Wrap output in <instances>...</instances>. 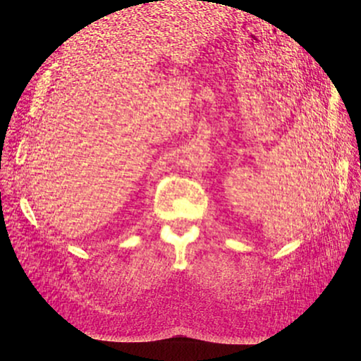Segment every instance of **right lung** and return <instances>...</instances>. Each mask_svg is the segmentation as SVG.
Here are the masks:
<instances>
[{
	"label": "right lung",
	"instance_id": "add662e5",
	"mask_svg": "<svg viewBox=\"0 0 361 361\" xmlns=\"http://www.w3.org/2000/svg\"><path fill=\"white\" fill-rule=\"evenodd\" d=\"M162 1H164V0H162Z\"/></svg>",
	"mask_w": 361,
	"mask_h": 361
}]
</instances>
